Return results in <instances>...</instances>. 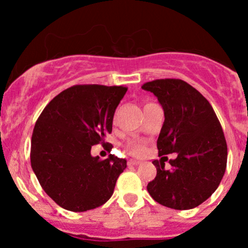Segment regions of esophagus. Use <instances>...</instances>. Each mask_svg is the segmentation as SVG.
Segmentation results:
<instances>
[{
	"label": "esophagus",
	"instance_id": "obj_1",
	"mask_svg": "<svg viewBox=\"0 0 248 248\" xmlns=\"http://www.w3.org/2000/svg\"><path fill=\"white\" fill-rule=\"evenodd\" d=\"M140 163H141V162L138 161V160H129V161H128V164H129V166H139Z\"/></svg>",
	"mask_w": 248,
	"mask_h": 248
}]
</instances>
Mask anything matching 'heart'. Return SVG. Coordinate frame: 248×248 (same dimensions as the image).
I'll use <instances>...</instances> for the list:
<instances>
[{
	"label": "heart",
	"instance_id": "1",
	"mask_svg": "<svg viewBox=\"0 0 248 248\" xmlns=\"http://www.w3.org/2000/svg\"><path fill=\"white\" fill-rule=\"evenodd\" d=\"M127 149L132 154H134V155H139V154L143 152L144 144L140 140H130L127 144Z\"/></svg>",
	"mask_w": 248,
	"mask_h": 248
}]
</instances>
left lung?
Listing matches in <instances>:
<instances>
[{
  "instance_id": "8db88e82",
  "label": "left lung",
  "mask_w": 248,
  "mask_h": 248,
  "mask_svg": "<svg viewBox=\"0 0 248 248\" xmlns=\"http://www.w3.org/2000/svg\"><path fill=\"white\" fill-rule=\"evenodd\" d=\"M163 108L164 122L157 139L158 155L176 153L170 169L154 161L157 173L147 190L154 201L170 209L190 210L205 202L223 178L226 140L210 102L181 79L146 82Z\"/></svg>"
}]
</instances>
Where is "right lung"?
Wrapping results in <instances>:
<instances>
[{"mask_svg": "<svg viewBox=\"0 0 248 248\" xmlns=\"http://www.w3.org/2000/svg\"><path fill=\"white\" fill-rule=\"evenodd\" d=\"M127 92L124 86L76 85L51 100L31 138V167L43 190L62 209L84 212L112 197L124 158L101 161L91 148L112 133L113 118Z\"/></svg>", "mask_w": 248, "mask_h": 248, "instance_id": "obj_1", "label": "right lung"}]
</instances>
